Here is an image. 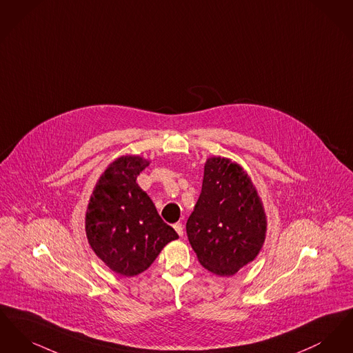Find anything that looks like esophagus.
Listing matches in <instances>:
<instances>
[{
  "instance_id": "obj_1",
  "label": "esophagus",
  "mask_w": 353,
  "mask_h": 353,
  "mask_svg": "<svg viewBox=\"0 0 353 353\" xmlns=\"http://www.w3.org/2000/svg\"><path fill=\"white\" fill-rule=\"evenodd\" d=\"M173 229L176 230V233L180 235V236L184 234V226H183V223H181V222H176V223L173 225Z\"/></svg>"
}]
</instances>
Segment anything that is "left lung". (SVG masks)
Returning a JSON list of instances; mask_svg holds the SVG:
<instances>
[{
    "label": "left lung",
    "mask_w": 353,
    "mask_h": 353,
    "mask_svg": "<svg viewBox=\"0 0 353 353\" xmlns=\"http://www.w3.org/2000/svg\"><path fill=\"white\" fill-rule=\"evenodd\" d=\"M186 234L202 266L221 276L234 275L261 250L266 235L262 202L245 170L229 159L206 161Z\"/></svg>",
    "instance_id": "8db88e82"
}]
</instances>
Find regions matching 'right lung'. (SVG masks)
I'll return each mask as SVG.
<instances>
[{"mask_svg": "<svg viewBox=\"0 0 353 353\" xmlns=\"http://www.w3.org/2000/svg\"><path fill=\"white\" fill-rule=\"evenodd\" d=\"M148 164L137 156L114 161L101 174L85 213V233L92 250L124 276L148 269L161 249L179 238L136 184Z\"/></svg>", "mask_w": 353, "mask_h": 353, "instance_id": "obj_1", "label": "right lung"}]
</instances>
